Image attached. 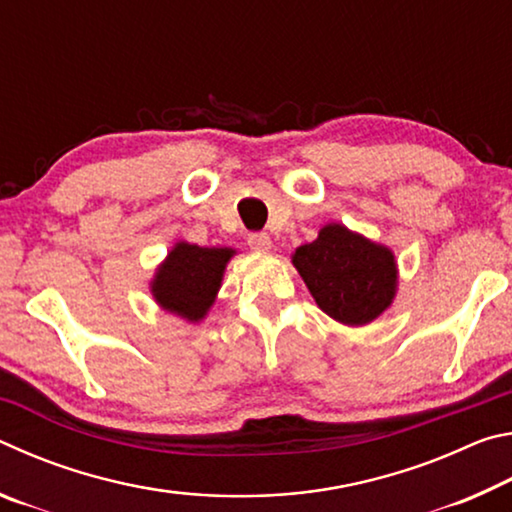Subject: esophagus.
Segmentation results:
<instances>
[{
	"mask_svg": "<svg viewBox=\"0 0 512 512\" xmlns=\"http://www.w3.org/2000/svg\"><path fill=\"white\" fill-rule=\"evenodd\" d=\"M248 246L253 250H259V253H264V250L271 248V237H268L266 232H250Z\"/></svg>",
	"mask_w": 512,
	"mask_h": 512,
	"instance_id": "obj_1",
	"label": "esophagus"
}]
</instances>
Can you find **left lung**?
<instances>
[{
    "mask_svg": "<svg viewBox=\"0 0 512 512\" xmlns=\"http://www.w3.org/2000/svg\"><path fill=\"white\" fill-rule=\"evenodd\" d=\"M293 266L316 305L343 325H366L395 296V257L388 248L329 223L318 239L300 246Z\"/></svg>",
    "mask_w": 512,
    "mask_h": 512,
    "instance_id": "1",
    "label": "left lung"
}]
</instances>
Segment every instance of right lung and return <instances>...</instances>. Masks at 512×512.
<instances>
[{
    "label": "right lung",
    "mask_w": 512,
    "mask_h": 512,
    "mask_svg": "<svg viewBox=\"0 0 512 512\" xmlns=\"http://www.w3.org/2000/svg\"><path fill=\"white\" fill-rule=\"evenodd\" d=\"M232 248H201L178 244L153 280V296L160 305L187 320H201L221 287Z\"/></svg>",
    "instance_id": "1"
}]
</instances>
